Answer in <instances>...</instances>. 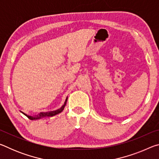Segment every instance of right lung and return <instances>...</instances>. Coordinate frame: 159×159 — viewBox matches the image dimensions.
<instances>
[{
	"mask_svg": "<svg viewBox=\"0 0 159 159\" xmlns=\"http://www.w3.org/2000/svg\"><path fill=\"white\" fill-rule=\"evenodd\" d=\"M66 101H67V98L66 99L65 102H64V105L61 107L60 109H59L57 110H56V111H50V112H45V113H41V114H38L37 116H27L26 114H25L23 113L24 114H25V116H26L28 117V118H29L30 120H34V119H37V118H39L41 117H43V116H55L56 114H59V113H60L63 111V109L64 108V107L66 106Z\"/></svg>",
	"mask_w": 159,
	"mask_h": 159,
	"instance_id": "right-lung-1",
	"label": "right lung"
}]
</instances>
